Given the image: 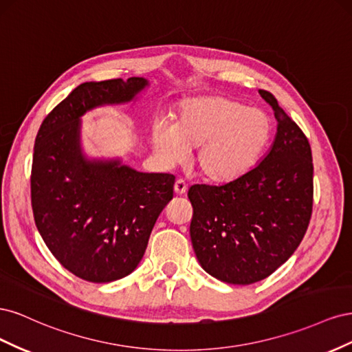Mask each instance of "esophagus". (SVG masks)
I'll list each match as a JSON object with an SVG mask.
<instances>
[{"label":"esophagus","mask_w":352,"mask_h":352,"mask_svg":"<svg viewBox=\"0 0 352 352\" xmlns=\"http://www.w3.org/2000/svg\"><path fill=\"white\" fill-rule=\"evenodd\" d=\"M186 189H188V186H186V184L184 182L182 179L176 180V184H175V194H176V195H184V194H186Z\"/></svg>","instance_id":"1"}]
</instances>
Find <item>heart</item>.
Segmentation results:
<instances>
[{"label":"heart","mask_w":352,"mask_h":352,"mask_svg":"<svg viewBox=\"0 0 352 352\" xmlns=\"http://www.w3.org/2000/svg\"><path fill=\"white\" fill-rule=\"evenodd\" d=\"M269 114L221 95L186 98L175 111V123L153 127V146L166 166L184 163L197 148L199 173L229 182L257 164L272 140Z\"/></svg>","instance_id":"obj_1"}]
</instances>
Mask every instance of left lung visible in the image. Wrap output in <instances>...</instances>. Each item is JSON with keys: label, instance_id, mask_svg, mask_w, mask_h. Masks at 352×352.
Instances as JSON below:
<instances>
[{"label": "left lung", "instance_id": "obj_1", "mask_svg": "<svg viewBox=\"0 0 352 352\" xmlns=\"http://www.w3.org/2000/svg\"><path fill=\"white\" fill-rule=\"evenodd\" d=\"M278 120L261 162L221 185L188 190L190 241L212 278L251 285L270 276L301 243L313 210V158L307 136L273 95L258 91Z\"/></svg>", "mask_w": 352, "mask_h": 352}]
</instances>
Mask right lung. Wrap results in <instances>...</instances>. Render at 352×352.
Here are the masks:
<instances>
[{
	"instance_id": "1",
	"label": "right lung",
	"mask_w": 352,
	"mask_h": 352,
	"mask_svg": "<svg viewBox=\"0 0 352 352\" xmlns=\"http://www.w3.org/2000/svg\"><path fill=\"white\" fill-rule=\"evenodd\" d=\"M148 85L144 78L85 82L36 135L30 175L36 228L63 267L83 280L107 283L131 274L173 198V175L138 172L120 158H89L82 148V116L131 102Z\"/></svg>"
}]
</instances>
